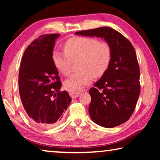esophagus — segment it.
Wrapping results in <instances>:
<instances>
[{
	"instance_id": "1",
	"label": "esophagus",
	"mask_w": 160,
	"mask_h": 160,
	"mask_svg": "<svg viewBox=\"0 0 160 160\" xmlns=\"http://www.w3.org/2000/svg\"><path fill=\"white\" fill-rule=\"evenodd\" d=\"M85 92V90L84 89H78V90H70L69 91V94L70 97L72 98H77L78 97H79L81 93H82Z\"/></svg>"
}]
</instances>
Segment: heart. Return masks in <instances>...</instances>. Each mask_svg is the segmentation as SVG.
Returning <instances> with one entry per match:
<instances>
[{"label":"heart","mask_w":160,"mask_h":160,"mask_svg":"<svg viewBox=\"0 0 160 160\" xmlns=\"http://www.w3.org/2000/svg\"><path fill=\"white\" fill-rule=\"evenodd\" d=\"M66 52L56 51L53 60L56 67L64 75L72 70V61L80 60V71L75 72L65 81V87L76 90L88 85L94 76H102L109 68L112 58V49L107 42H99L90 37H75L65 46Z\"/></svg>","instance_id":"obj_1"}]
</instances>
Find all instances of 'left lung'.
I'll return each mask as SVG.
<instances>
[{"label": "left lung", "mask_w": 160, "mask_h": 160, "mask_svg": "<svg viewBox=\"0 0 160 160\" xmlns=\"http://www.w3.org/2000/svg\"><path fill=\"white\" fill-rule=\"evenodd\" d=\"M75 34L102 38L112 49L109 68L89 90L91 119L108 128L125 123L134 112L140 92V69L133 47L123 35L108 27Z\"/></svg>", "instance_id": "1"}]
</instances>
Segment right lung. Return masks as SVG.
Here are the masks:
<instances>
[{"label":"right lung","mask_w":160,"mask_h":160,"mask_svg":"<svg viewBox=\"0 0 160 160\" xmlns=\"http://www.w3.org/2000/svg\"><path fill=\"white\" fill-rule=\"evenodd\" d=\"M60 34L40 36L26 48L19 71V92L27 114L35 125L51 128L61 123L71 98L60 92L61 82L53 60Z\"/></svg>","instance_id":"1"}]
</instances>
